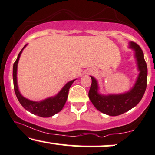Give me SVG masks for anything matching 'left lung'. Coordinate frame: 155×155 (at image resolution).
I'll return each instance as SVG.
<instances>
[{"label": "left lung", "instance_id": "1", "mask_svg": "<svg viewBox=\"0 0 155 155\" xmlns=\"http://www.w3.org/2000/svg\"><path fill=\"white\" fill-rule=\"evenodd\" d=\"M130 47L135 50L138 68L140 71L137 82L131 91L122 94H110L105 96L98 93L96 79L91 76L92 84L89 91V97L99 111L111 116L121 115L135 107L141 101L147 85V66L143 53L138 44L130 42Z\"/></svg>", "mask_w": 155, "mask_h": 155}]
</instances>
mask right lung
I'll list each match as a JSON object with an SVG mask.
<instances>
[{
	"label": "right lung",
	"mask_w": 155,
	"mask_h": 155,
	"mask_svg": "<svg viewBox=\"0 0 155 155\" xmlns=\"http://www.w3.org/2000/svg\"><path fill=\"white\" fill-rule=\"evenodd\" d=\"M26 45H24V47L22 48L20 53H18L17 59L16 60V61L14 63V66H13V80H14L15 94H16V97L19 101L20 104L23 106L24 109L29 111L32 114L37 115L40 117H43V118L51 117L63 109V106L66 104L67 98H68V91H69L71 86L75 80H73V81H71L67 83L56 96L53 97L48 98L41 102L31 101V100L24 97L20 94L18 89L16 71H17V64L20 55H21L22 50L26 47Z\"/></svg>",
	"instance_id": "add662e5"
}]
</instances>
